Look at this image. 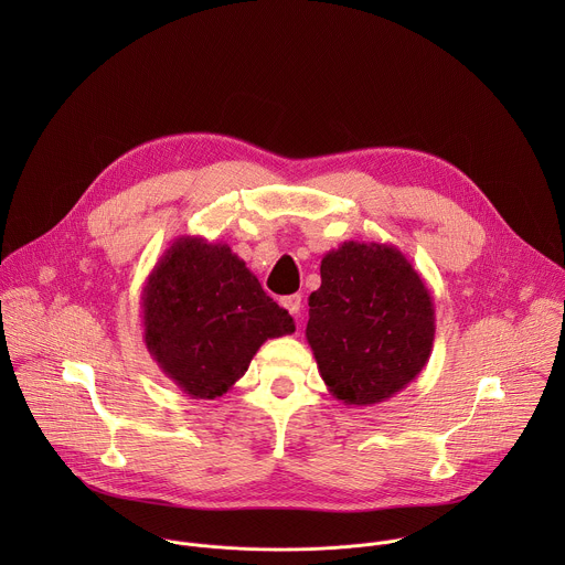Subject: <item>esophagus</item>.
I'll use <instances>...</instances> for the list:
<instances>
[{"label":"esophagus","mask_w":565,"mask_h":565,"mask_svg":"<svg viewBox=\"0 0 565 565\" xmlns=\"http://www.w3.org/2000/svg\"><path fill=\"white\" fill-rule=\"evenodd\" d=\"M288 312H292L295 317H299V310H301V297L299 295H288V297H281L279 301Z\"/></svg>","instance_id":"1"}]
</instances>
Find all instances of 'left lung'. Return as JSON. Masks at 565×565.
<instances>
[{
    "label": "left lung",
    "instance_id": "1",
    "mask_svg": "<svg viewBox=\"0 0 565 565\" xmlns=\"http://www.w3.org/2000/svg\"><path fill=\"white\" fill-rule=\"evenodd\" d=\"M306 340L321 380L344 405L393 397L427 366L436 310L425 279L391 244L344 241L319 266Z\"/></svg>",
    "mask_w": 565,
    "mask_h": 565
}]
</instances>
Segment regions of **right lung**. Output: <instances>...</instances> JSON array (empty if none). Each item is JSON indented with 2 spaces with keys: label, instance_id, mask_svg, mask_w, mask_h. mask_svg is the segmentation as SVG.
Listing matches in <instances>:
<instances>
[{
  "label": "right lung",
  "instance_id": "obj_1",
  "mask_svg": "<svg viewBox=\"0 0 565 565\" xmlns=\"http://www.w3.org/2000/svg\"><path fill=\"white\" fill-rule=\"evenodd\" d=\"M145 347L183 393L214 399L244 377L266 340L295 333L227 244L179 236L142 288Z\"/></svg>",
  "mask_w": 565,
  "mask_h": 565
}]
</instances>
